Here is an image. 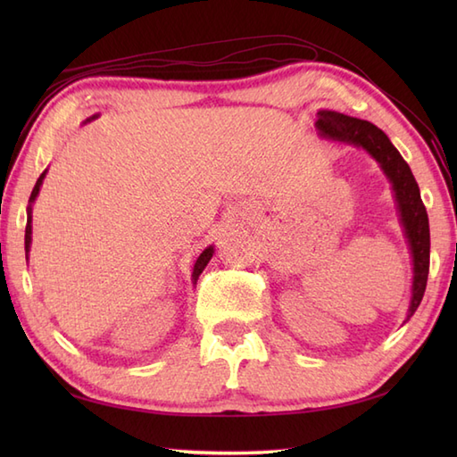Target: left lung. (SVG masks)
I'll use <instances>...</instances> for the list:
<instances>
[{
	"label": "left lung",
	"mask_w": 457,
	"mask_h": 457,
	"mask_svg": "<svg viewBox=\"0 0 457 457\" xmlns=\"http://www.w3.org/2000/svg\"><path fill=\"white\" fill-rule=\"evenodd\" d=\"M316 129L324 139L342 141L347 145L365 149L383 169L386 179L393 184L396 210L401 213V223L404 229L406 241L412 255V296L406 320H409L416 308L420 306L426 280H428L430 269V228H428V213L420 198V188L416 184L412 170L401 153L395 149L389 137L365 120L349 118V115L322 110L318 112Z\"/></svg>",
	"instance_id": "obj_1"
}]
</instances>
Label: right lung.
Segmentation results:
<instances>
[{"label": "right lung", "mask_w": 457, "mask_h": 457, "mask_svg": "<svg viewBox=\"0 0 457 457\" xmlns=\"http://www.w3.org/2000/svg\"><path fill=\"white\" fill-rule=\"evenodd\" d=\"M96 118V115H94ZM94 118H90V120H94ZM88 120V121H90ZM45 174H46V170L41 174V177H38V180H37V184H35V188H33V192H31V198H29V208H27V226H25V251L29 253V249H31V221H33V216H31V204L35 202V198H37V194H38V190H41V184H43V180H45ZM212 255H213V247L210 245V247H206L200 253V257L196 259V263H194V269H192V285H196V280H198V277H200V273L204 269H206V265H208V261L212 259Z\"/></svg>", "instance_id": "1"}]
</instances>
